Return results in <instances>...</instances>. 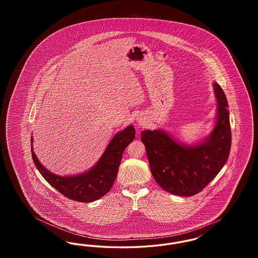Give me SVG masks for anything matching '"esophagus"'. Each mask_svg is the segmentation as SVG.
<instances>
[{
  "mask_svg": "<svg viewBox=\"0 0 258 258\" xmlns=\"http://www.w3.org/2000/svg\"><path fill=\"white\" fill-rule=\"evenodd\" d=\"M136 121H137V122H138V123H142V120H141V119H140V118H138V117H137V119H136Z\"/></svg>",
  "mask_w": 258,
  "mask_h": 258,
  "instance_id": "obj_1",
  "label": "esophagus"
}]
</instances>
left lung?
Returning <instances> with one entry per match:
<instances>
[{"instance_id": "1", "label": "left lung", "mask_w": 258, "mask_h": 258, "mask_svg": "<svg viewBox=\"0 0 258 258\" xmlns=\"http://www.w3.org/2000/svg\"><path fill=\"white\" fill-rule=\"evenodd\" d=\"M218 102L216 123L211 134L195 145L175 140L162 130L141 133L153 177L160 187L180 197L200 192L219 174L228 159L231 131L227 99L221 86L213 83Z\"/></svg>"}]
</instances>
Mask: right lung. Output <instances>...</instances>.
<instances>
[{"instance_id":"add662e5","label":"right lung","mask_w":258,"mask_h":258,"mask_svg":"<svg viewBox=\"0 0 258 258\" xmlns=\"http://www.w3.org/2000/svg\"><path fill=\"white\" fill-rule=\"evenodd\" d=\"M135 137V126L133 124L126 126L114 135L100 159L91 169L74 176L62 177L46 169L33 150V137H31L32 157L42 177L62 196L74 201L93 202L110 190L118 175L123 151Z\"/></svg>"}]
</instances>
